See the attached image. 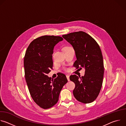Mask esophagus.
Masks as SVG:
<instances>
[{"label":"esophagus","mask_w":126,"mask_h":126,"mask_svg":"<svg viewBox=\"0 0 126 126\" xmlns=\"http://www.w3.org/2000/svg\"><path fill=\"white\" fill-rule=\"evenodd\" d=\"M69 75H66V77H67V80H68V81H70V79H69Z\"/></svg>","instance_id":"1"}]
</instances>
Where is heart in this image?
<instances>
[{
    "label": "heart",
    "mask_w": 126,
    "mask_h": 126,
    "mask_svg": "<svg viewBox=\"0 0 126 126\" xmlns=\"http://www.w3.org/2000/svg\"><path fill=\"white\" fill-rule=\"evenodd\" d=\"M70 48H71L70 47H66L65 48V50H67V49H70Z\"/></svg>",
    "instance_id": "b5f03b06"
}]
</instances>
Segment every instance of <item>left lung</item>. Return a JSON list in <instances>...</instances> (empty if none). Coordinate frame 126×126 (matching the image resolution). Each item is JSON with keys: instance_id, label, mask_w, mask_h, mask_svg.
<instances>
[{"instance_id": "obj_1", "label": "left lung", "mask_w": 126, "mask_h": 126, "mask_svg": "<svg viewBox=\"0 0 126 126\" xmlns=\"http://www.w3.org/2000/svg\"><path fill=\"white\" fill-rule=\"evenodd\" d=\"M62 37L75 50L77 60L74 66L85 70L81 77L76 75L70 76L75 84L73 95L81 103H90L98 97L103 83L104 67L101 49L95 39L83 31L70 33Z\"/></svg>"}]
</instances>
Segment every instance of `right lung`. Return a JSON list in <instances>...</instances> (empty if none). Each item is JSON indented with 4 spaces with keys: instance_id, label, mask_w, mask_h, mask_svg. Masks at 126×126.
<instances>
[{
    "instance_id": "add662e5",
    "label": "right lung",
    "mask_w": 126,
    "mask_h": 126,
    "mask_svg": "<svg viewBox=\"0 0 126 126\" xmlns=\"http://www.w3.org/2000/svg\"><path fill=\"white\" fill-rule=\"evenodd\" d=\"M63 40L53 35L38 37L30 43L24 56L25 77L30 94L34 101L44 109L57 103L61 90L68 82L62 73L54 80L47 75L53 67L54 47Z\"/></svg>"
}]
</instances>
